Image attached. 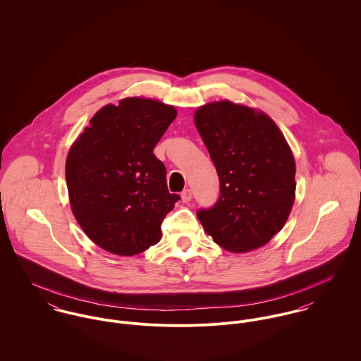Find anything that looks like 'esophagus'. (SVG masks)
I'll return each instance as SVG.
<instances>
[{"label": "esophagus", "mask_w": 361, "mask_h": 361, "mask_svg": "<svg viewBox=\"0 0 361 361\" xmlns=\"http://www.w3.org/2000/svg\"><path fill=\"white\" fill-rule=\"evenodd\" d=\"M180 197H182V202H183V203H189V202L192 200V190H190V189H185V190L182 192Z\"/></svg>", "instance_id": "obj_1"}]
</instances>
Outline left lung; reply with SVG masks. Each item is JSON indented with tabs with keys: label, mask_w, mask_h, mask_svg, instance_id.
I'll return each mask as SVG.
<instances>
[{
	"label": "left lung",
	"mask_w": 361,
	"mask_h": 361,
	"mask_svg": "<svg viewBox=\"0 0 361 361\" xmlns=\"http://www.w3.org/2000/svg\"><path fill=\"white\" fill-rule=\"evenodd\" d=\"M196 128L219 178V197L197 216L216 245L245 253L268 243L295 203L296 165L276 123L255 108L218 102L200 106Z\"/></svg>",
	"instance_id": "8db88e82"
}]
</instances>
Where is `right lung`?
<instances>
[{
    "label": "right lung",
    "mask_w": 361,
    "mask_h": 361,
    "mask_svg": "<svg viewBox=\"0 0 361 361\" xmlns=\"http://www.w3.org/2000/svg\"><path fill=\"white\" fill-rule=\"evenodd\" d=\"M172 105L128 97L108 104L72 145L65 178L72 212L104 250L135 256L161 239V224L180 199L166 188L165 165L153 154Z\"/></svg>",
    "instance_id": "obj_1"
}]
</instances>
